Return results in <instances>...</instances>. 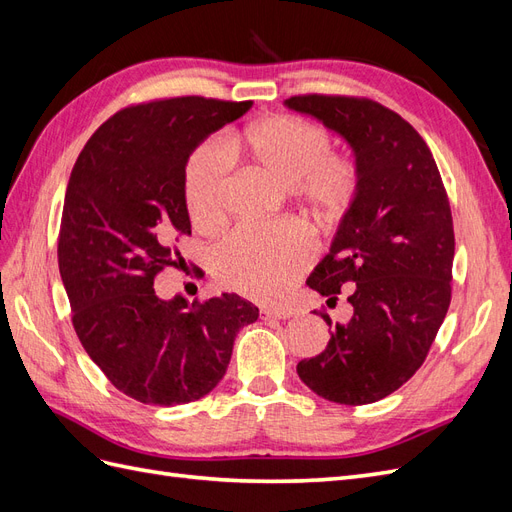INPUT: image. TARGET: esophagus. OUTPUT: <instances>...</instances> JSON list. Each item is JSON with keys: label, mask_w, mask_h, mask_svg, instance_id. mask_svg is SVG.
<instances>
[{"label": "esophagus", "mask_w": 512, "mask_h": 512, "mask_svg": "<svg viewBox=\"0 0 512 512\" xmlns=\"http://www.w3.org/2000/svg\"><path fill=\"white\" fill-rule=\"evenodd\" d=\"M292 312L286 307H277V309H271V307H262L260 309V318L262 320H269V318H275V320H286L290 318Z\"/></svg>", "instance_id": "34e87169"}]
</instances>
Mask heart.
<instances>
[{"label": "heart", "mask_w": 512, "mask_h": 512, "mask_svg": "<svg viewBox=\"0 0 512 512\" xmlns=\"http://www.w3.org/2000/svg\"><path fill=\"white\" fill-rule=\"evenodd\" d=\"M331 136L290 115L265 117L224 143L198 147L185 166V203L196 228L211 230L224 220L232 160H250L316 215L342 213L359 190V170L335 158ZM307 241L294 228H237L213 252L220 286L247 299L277 301L307 265Z\"/></svg>", "instance_id": "1"}]
</instances>
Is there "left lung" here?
I'll use <instances>...</instances> for the list:
<instances>
[{"label": "left lung", "mask_w": 512, "mask_h": 512, "mask_svg": "<svg viewBox=\"0 0 512 512\" xmlns=\"http://www.w3.org/2000/svg\"><path fill=\"white\" fill-rule=\"evenodd\" d=\"M284 104L342 136L359 170L331 250L307 277L329 301L348 286L352 316L333 324L322 314L329 342L297 374L335 404H374L423 365L451 305V205L427 143L391 108L322 94Z\"/></svg>", "instance_id": "left-lung-1"}]
</instances>
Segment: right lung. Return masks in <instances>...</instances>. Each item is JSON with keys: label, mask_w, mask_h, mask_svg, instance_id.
<instances>
[{"label": "right lung", "mask_w": 512, "mask_h": 512, "mask_svg": "<svg viewBox=\"0 0 512 512\" xmlns=\"http://www.w3.org/2000/svg\"><path fill=\"white\" fill-rule=\"evenodd\" d=\"M250 106L200 96L128 106L102 123L72 168L57 260L74 331L115 389L141 404L211 393L239 329L258 320V307L235 292L188 303L153 288L164 267L183 262L173 243L192 235L185 164Z\"/></svg>", "instance_id": "obj_1"}]
</instances>
